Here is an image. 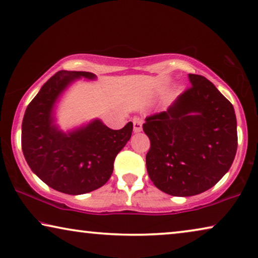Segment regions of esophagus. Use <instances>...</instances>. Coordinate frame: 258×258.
<instances>
[{"label": "esophagus", "instance_id": "esophagus-1", "mask_svg": "<svg viewBox=\"0 0 258 258\" xmlns=\"http://www.w3.org/2000/svg\"><path fill=\"white\" fill-rule=\"evenodd\" d=\"M133 131L134 133H139L143 131V121H141V119L139 118H136L133 120Z\"/></svg>", "mask_w": 258, "mask_h": 258}]
</instances>
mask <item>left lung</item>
Segmentation results:
<instances>
[{"label":"left lung","mask_w":258,"mask_h":258,"mask_svg":"<svg viewBox=\"0 0 258 258\" xmlns=\"http://www.w3.org/2000/svg\"><path fill=\"white\" fill-rule=\"evenodd\" d=\"M188 78L191 88L143 125L151 140L148 175L173 197H193L215 186L237 150L233 105L203 76L189 74Z\"/></svg>","instance_id":"obj_1"}]
</instances>
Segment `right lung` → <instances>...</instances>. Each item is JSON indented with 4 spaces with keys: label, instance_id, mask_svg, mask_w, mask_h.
Returning a JSON list of instances; mask_svg holds the SVG:
<instances>
[{
    "label": "right lung",
    "instance_id": "right-lung-1",
    "mask_svg": "<svg viewBox=\"0 0 258 258\" xmlns=\"http://www.w3.org/2000/svg\"><path fill=\"white\" fill-rule=\"evenodd\" d=\"M96 79L85 71H58L30 101L22 122V151L32 172L60 193L81 195L107 182L113 162L132 136L133 124L111 130L93 119L70 131L56 124L57 101L77 79Z\"/></svg>",
    "mask_w": 258,
    "mask_h": 258
}]
</instances>
